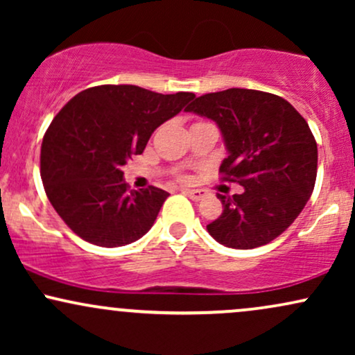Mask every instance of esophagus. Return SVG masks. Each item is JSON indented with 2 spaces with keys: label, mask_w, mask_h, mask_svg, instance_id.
<instances>
[{
  "label": "esophagus",
  "mask_w": 355,
  "mask_h": 355,
  "mask_svg": "<svg viewBox=\"0 0 355 355\" xmlns=\"http://www.w3.org/2000/svg\"><path fill=\"white\" fill-rule=\"evenodd\" d=\"M183 193H185L187 197L191 198V200H195V202L202 200L203 197H207V191H205V190H200V189H197V190H190V189H185V190H183Z\"/></svg>",
  "instance_id": "34e87169"
}]
</instances>
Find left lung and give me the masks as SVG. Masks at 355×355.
<instances>
[{
  "mask_svg": "<svg viewBox=\"0 0 355 355\" xmlns=\"http://www.w3.org/2000/svg\"><path fill=\"white\" fill-rule=\"evenodd\" d=\"M218 125L229 157L222 180L242 193L217 195L223 211L207 225L230 248H255L292 225L311 198L317 177V144L307 121L282 96L229 88L195 98L187 108Z\"/></svg>",
  "mask_w": 355,
  "mask_h": 355,
  "instance_id": "obj_1",
  "label": "left lung"
}]
</instances>
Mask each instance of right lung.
Listing matches in <instances>:
<instances>
[{
	"instance_id": "right-lung-1",
	"label": "right lung",
	"mask_w": 355,
	"mask_h": 355,
	"mask_svg": "<svg viewBox=\"0 0 355 355\" xmlns=\"http://www.w3.org/2000/svg\"><path fill=\"white\" fill-rule=\"evenodd\" d=\"M193 98L189 92L162 95L135 85H100L73 96L53 118L40 172L53 209L78 237L121 247L152 229L168 191L128 190L121 168Z\"/></svg>"
}]
</instances>
